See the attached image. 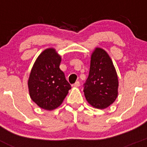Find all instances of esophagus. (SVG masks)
<instances>
[{"instance_id": "1", "label": "esophagus", "mask_w": 147, "mask_h": 147, "mask_svg": "<svg viewBox=\"0 0 147 147\" xmlns=\"http://www.w3.org/2000/svg\"><path fill=\"white\" fill-rule=\"evenodd\" d=\"M80 85V82L79 81H77V82H76L74 83V85H73V86L74 87H79Z\"/></svg>"}]
</instances>
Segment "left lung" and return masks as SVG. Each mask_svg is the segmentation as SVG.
<instances>
[{"mask_svg":"<svg viewBox=\"0 0 147 147\" xmlns=\"http://www.w3.org/2000/svg\"><path fill=\"white\" fill-rule=\"evenodd\" d=\"M118 87L112 60L105 51L97 48L91 56L89 75L83 85L87 101L96 108H106L117 98Z\"/></svg>","mask_w":147,"mask_h":147,"instance_id":"1","label":"left lung"}]
</instances>
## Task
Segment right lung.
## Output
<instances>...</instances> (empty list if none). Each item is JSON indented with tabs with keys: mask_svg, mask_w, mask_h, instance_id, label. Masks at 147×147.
Wrapping results in <instances>:
<instances>
[{
	"mask_svg": "<svg viewBox=\"0 0 147 147\" xmlns=\"http://www.w3.org/2000/svg\"><path fill=\"white\" fill-rule=\"evenodd\" d=\"M60 62L61 57L54 49H46L39 56L30 74V96L45 110L59 107L71 88L64 73L59 69Z\"/></svg>",
	"mask_w": 147,
	"mask_h": 147,
	"instance_id": "1",
	"label": "right lung"
}]
</instances>
